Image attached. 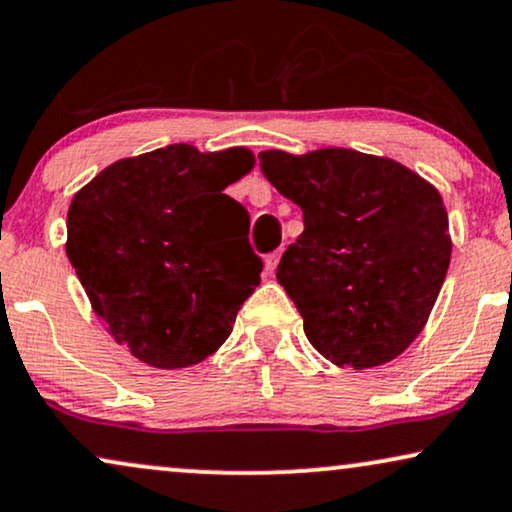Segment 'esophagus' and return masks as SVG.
<instances>
[{"mask_svg":"<svg viewBox=\"0 0 512 512\" xmlns=\"http://www.w3.org/2000/svg\"><path fill=\"white\" fill-rule=\"evenodd\" d=\"M278 260H281V250L271 252L267 255V260H264V269H267V274H274L276 267H278Z\"/></svg>","mask_w":512,"mask_h":512,"instance_id":"34e87169","label":"esophagus"}]
</instances>
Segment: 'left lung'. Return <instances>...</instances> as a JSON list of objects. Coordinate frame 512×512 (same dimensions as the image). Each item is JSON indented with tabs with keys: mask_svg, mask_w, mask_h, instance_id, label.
Segmentation results:
<instances>
[{
	"mask_svg": "<svg viewBox=\"0 0 512 512\" xmlns=\"http://www.w3.org/2000/svg\"><path fill=\"white\" fill-rule=\"evenodd\" d=\"M260 161L304 213L276 278L306 339L337 367L391 363L426 327L452 260L440 192L403 163L356 149H267Z\"/></svg>",
	"mask_w": 512,
	"mask_h": 512,
	"instance_id": "1",
	"label": "left lung"
}]
</instances>
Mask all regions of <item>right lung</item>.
I'll list each match as a JSON object with an SVG mask.
<instances>
[{
    "instance_id": "1",
    "label": "right lung",
    "mask_w": 512,
    "mask_h": 512,
    "mask_svg": "<svg viewBox=\"0 0 512 512\" xmlns=\"http://www.w3.org/2000/svg\"><path fill=\"white\" fill-rule=\"evenodd\" d=\"M248 147L168 145L109 163L72 196L67 257L114 342L159 370L199 365L260 285L248 213L222 194Z\"/></svg>"
}]
</instances>
